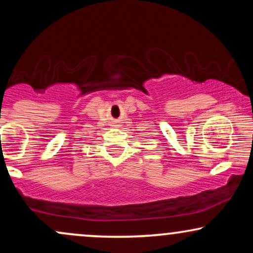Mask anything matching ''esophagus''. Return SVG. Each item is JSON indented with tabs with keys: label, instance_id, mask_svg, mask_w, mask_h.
<instances>
[{
	"label": "esophagus",
	"instance_id": "esophagus-1",
	"mask_svg": "<svg viewBox=\"0 0 253 253\" xmlns=\"http://www.w3.org/2000/svg\"><path fill=\"white\" fill-rule=\"evenodd\" d=\"M112 126H113V127H118V126H119L118 121H114V123H113V124H112Z\"/></svg>",
	"mask_w": 253,
	"mask_h": 253
}]
</instances>
